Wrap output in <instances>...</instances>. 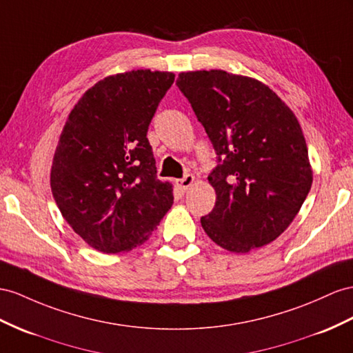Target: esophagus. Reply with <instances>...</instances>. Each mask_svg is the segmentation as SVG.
<instances>
[{"label": "esophagus", "mask_w": 353, "mask_h": 353, "mask_svg": "<svg viewBox=\"0 0 353 353\" xmlns=\"http://www.w3.org/2000/svg\"><path fill=\"white\" fill-rule=\"evenodd\" d=\"M194 182H195V177L192 174H186L183 179H177L176 185L182 189V191H188V189L194 185Z\"/></svg>", "instance_id": "obj_1"}]
</instances>
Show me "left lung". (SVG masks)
<instances>
[{
	"mask_svg": "<svg viewBox=\"0 0 353 353\" xmlns=\"http://www.w3.org/2000/svg\"><path fill=\"white\" fill-rule=\"evenodd\" d=\"M176 83L218 155L207 177L216 203L201 218L205 234L236 254L268 245L291 225L313 182L295 114L259 80L223 70L180 73Z\"/></svg>",
	"mask_w": 353,
	"mask_h": 353,
	"instance_id": "left-lung-1",
	"label": "left lung"
}]
</instances>
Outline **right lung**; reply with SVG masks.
Returning a JSON list of instances; mask_svg holds the SVG:
<instances>
[{
	"label": "right lung",
	"mask_w": 353,
	"mask_h": 353,
	"mask_svg": "<svg viewBox=\"0 0 353 353\" xmlns=\"http://www.w3.org/2000/svg\"><path fill=\"white\" fill-rule=\"evenodd\" d=\"M173 82L167 71L108 76L86 90L62 130L52 194L70 227L103 254L143 245L173 205L146 137Z\"/></svg>",
	"instance_id": "right-lung-1"
}]
</instances>
